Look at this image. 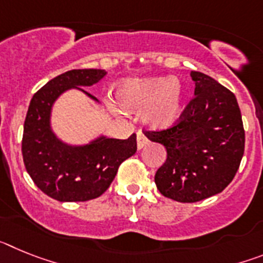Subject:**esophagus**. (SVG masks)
Returning a JSON list of instances; mask_svg holds the SVG:
<instances>
[{"label":"esophagus","instance_id":"34e87169","mask_svg":"<svg viewBox=\"0 0 263 263\" xmlns=\"http://www.w3.org/2000/svg\"><path fill=\"white\" fill-rule=\"evenodd\" d=\"M147 143H148V139L146 138L145 134H143L142 132H138V133H137V147H138V150L145 147Z\"/></svg>","mask_w":263,"mask_h":263}]
</instances>
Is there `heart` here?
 Segmentation results:
<instances>
[{"label": "heart", "instance_id": "heart-1", "mask_svg": "<svg viewBox=\"0 0 263 263\" xmlns=\"http://www.w3.org/2000/svg\"><path fill=\"white\" fill-rule=\"evenodd\" d=\"M122 109L142 113L148 126L162 129L175 124L180 116L184 90L176 78L127 79L116 90ZM111 110H117L110 106Z\"/></svg>", "mask_w": 263, "mask_h": 263}]
</instances>
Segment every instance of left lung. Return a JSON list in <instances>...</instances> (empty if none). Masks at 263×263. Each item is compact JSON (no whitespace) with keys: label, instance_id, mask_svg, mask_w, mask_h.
Segmentation results:
<instances>
[{"label":"left lung","instance_id":"8db88e82","mask_svg":"<svg viewBox=\"0 0 263 263\" xmlns=\"http://www.w3.org/2000/svg\"><path fill=\"white\" fill-rule=\"evenodd\" d=\"M195 97L174 126L146 132L162 143L167 159L155 174L163 196L195 203L220 192L233 180L245 148V130L237 99L211 76L192 71Z\"/></svg>","mask_w":263,"mask_h":263}]
</instances>
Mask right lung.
I'll use <instances>...</instances> for the list:
<instances>
[{"mask_svg": "<svg viewBox=\"0 0 263 263\" xmlns=\"http://www.w3.org/2000/svg\"><path fill=\"white\" fill-rule=\"evenodd\" d=\"M104 69H72L53 78L30 101L23 125V163L42 192L58 201H87L101 196L113 182L120 164L136 154L137 136L127 139L99 137L88 145L72 146L51 129V110L66 90L99 83Z\"/></svg>", "mask_w": 263, "mask_h": 263, "instance_id": "obj_1", "label": "right lung"}]
</instances>
